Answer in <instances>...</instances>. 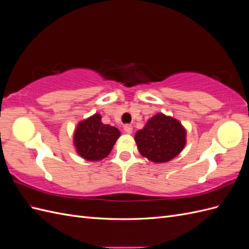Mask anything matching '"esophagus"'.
Returning a JSON list of instances; mask_svg holds the SVG:
<instances>
[{
    "label": "esophagus",
    "instance_id": "esophagus-1",
    "mask_svg": "<svg viewBox=\"0 0 249 249\" xmlns=\"http://www.w3.org/2000/svg\"><path fill=\"white\" fill-rule=\"evenodd\" d=\"M124 133L126 134H131L133 132V126L131 124H125L124 126Z\"/></svg>",
    "mask_w": 249,
    "mask_h": 249
}]
</instances>
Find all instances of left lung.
<instances>
[{
  "label": "left lung",
  "instance_id": "8db88e82",
  "mask_svg": "<svg viewBox=\"0 0 249 249\" xmlns=\"http://www.w3.org/2000/svg\"><path fill=\"white\" fill-rule=\"evenodd\" d=\"M186 129L178 119L157 113L135 134L139 153L154 163H166L186 145Z\"/></svg>",
  "mask_w": 249,
  "mask_h": 249
}]
</instances>
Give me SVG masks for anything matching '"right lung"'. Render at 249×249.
<instances>
[{"mask_svg": "<svg viewBox=\"0 0 249 249\" xmlns=\"http://www.w3.org/2000/svg\"><path fill=\"white\" fill-rule=\"evenodd\" d=\"M120 137L115 126L104 124L99 113L81 120L73 132V146L84 160L96 162L108 157Z\"/></svg>", "mask_w": 249, "mask_h": 249, "instance_id": "right-lung-1", "label": "right lung"}]
</instances>
